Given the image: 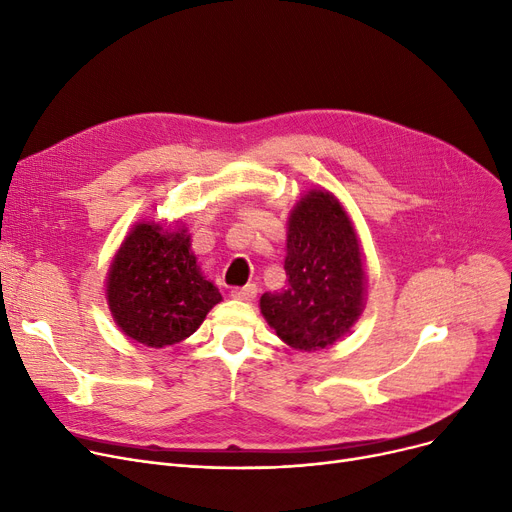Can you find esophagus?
Instances as JSON below:
<instances>
[{"instance_id":"34e87169","label":"esophagus","mask_w":512,"mask_h":512,"mask_svg":"<svg viewBox=\"0 0 512 512\" xmlns=\"http://www.w3.org/2000/svg\"><path fill=\"white\" fill-rule=\"evenodd\" d=\"M255 294H257V286L255 284H247V286H242V288H232L230 297L236 299V301H253Z\"/></svg>"}]
</instances>
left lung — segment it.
<instances>
[{
  "mask_svg": "<svg viewBox=\"0 0 512 512\" xmlns=\"http://www.w3.org/2000/svg\"><path fill=\"white\" fill-rule=\"evenodd\" d=\"M286 288L265 292L259 307L276 334L299 351H319L351 332L365 309V263L340 201L309 191L288 218Z\"/></svg>",
  "mask_w": 512,
  "mask_h": 512,
  "instance_id": "8db88e82",
  "label": "left lung"
}]
</instances>
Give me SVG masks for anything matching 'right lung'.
I'll return each instance as SVG.
<instances>
[{
  "label": "right lung",
  "mask_w": 512,
  "mask_h": 512,
  "mask_svg": "<svg viewBox=\"0 0 512 512\" xmlns=\"http://www.w3.org/2000/svg\"><path fill=\"white\" fill-rule=\"evenodd\" d=\"M107 305L134 342L161 348L197 332L220 290L205 280L184 228L137 224L107 272Z\"/></svg>",
  "instance_id": "obj_1"
}]
</instances>
